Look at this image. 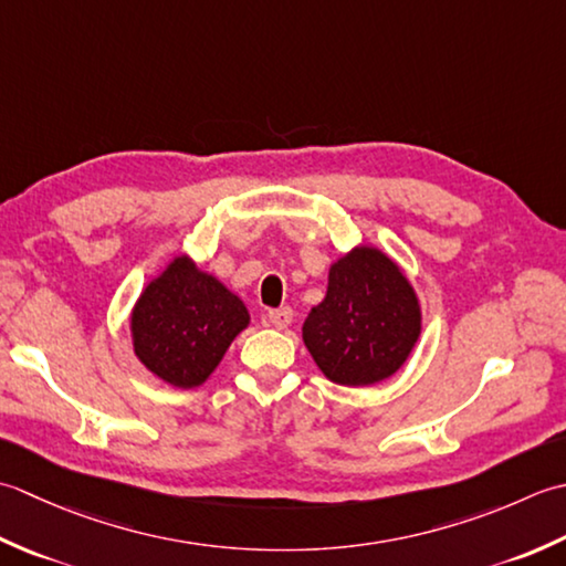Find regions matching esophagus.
<instances>
[{
	"label": "esophagus",
	"mask_w": 566,
	"mask_h": 566,
	"mask_svg": "<svg viewBox=\"0 0 566 566\" xmlns=\"http://www.w3.org/2000/svg\"><path fill=\"white\" fill-rule=\"evenodd\" d=\"M269 325L275 329H285L293 322V310L291 307H281V310H269Z\"/></svg>",
	"instance_id": "obj_1"
}]
</instances>
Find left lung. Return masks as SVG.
Instances as JSON below:
<instances>
[{
	"label": "left lung",
	"instance_id": "obj_1",
	"mask_svg": "<svg viewBox=\"0 0 566 566\" xmlns=\"http://www.w3.org/2000/svg\"><path fill=\"white\" fill-rule=\"evenodd\" d=\"M422 313L406 273L374 247L329 266L327 295L310 310L303 342L319 371L339 386H374L406 364Z\"/></svg>",
	"mask_w": 566,
	"mask_h": 566
}]
</instances>
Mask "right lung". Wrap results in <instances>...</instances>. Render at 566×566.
Masks as SVG:
<instances>
[{
    "label": "right lung",
    "mask_w": 566,
    "mask_h": 566,
    "mask_svg": "<svg viewBox=\"0 0 566 566\" xmlns=\"http://www.w3.org/2000/svg\"><path fill=\"white\" fill-rule=\"evenodd\" d=\"M249 327V310L224 283L176 256L144 287L132 313L134 354L176 388L212 376L229 344Z\"/></svg>",
    "instance_id": "right-lung-1"
}]
</instances>
